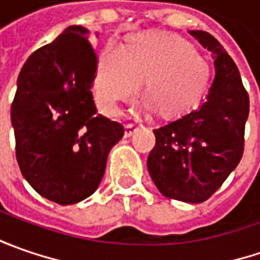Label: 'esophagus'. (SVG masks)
I'll return each mask as SVG.
<instances>
[{
    "label": "esophagus",
    "mask_w": 260,
    "mask_h": 260,
    "mask_svg": "<svg viewBox=\"0 0 260 260\" xmlns=\"http://www.w3.org/2000/svg\"><path fill=\"white\" fill-rule=\"evenodd\" d=\"M140 127L139 125H135V124H127L124 127V137H132V136L135 135L136 132L139 130Z\"/></svg>",
    "instance_id": "34e87169"
}]
</instances>
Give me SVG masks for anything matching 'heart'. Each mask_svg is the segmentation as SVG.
I'll return each instance as SVG.
<instances>
[{"label": "heart", "instance_id": "1", "mask_svg": "<svg viewBox=\"0 0 260 260\" xmlns=\"http://www.w3.org/2000/svg\"><path fill=\"white\" fill-rule=\"evenodd\" d=\"M211 79V68L188 40L168 31L125 37L123 52L105 46L98 56L94 88L100 107L114 114L143 82L145 105L162 117H178L200 103Z\"/></svg>", "mask_w": 260, "mask_h": 260}]
</instances>
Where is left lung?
Here are the masks:
<instances>
[{
	"instance_id": "8db88e82",
	"label": "left lung",
	"mask_w": 260,
	"mask_h": 260,
	"mask_svg": "<svg viewBox=\"0 0 260 260\" xmlns=\"http://www.w3.org/2000/svg\"><path fill=\"white\" fill-rule=\"evenodd\" d=\"M211 52L215 76L204 103L155 128L147 169L162 194L191 204L208 200L239 165L245 145L249 95L233 59L211 35L189 30Z\"/></svg>"
}]
</instances>
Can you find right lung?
Returning a JSON list of instances; mask_svg holds the SVG:
<instances>
[{"label":"right lung","mask_w":260,"mask_h":260,"mask_svg":"<svg viewBox=\"0 0 260 260\" xmlns=\"http://www.w3.org/2000/svg\"><path fill=\"white\" fill-rule=\"evenodd\" d=\"M89 30L69 25L25 60L11 105L15 156L36 192L60 205L95 192L123 125L96 114Z\"/></svg>","instance_id":"right-lung-1"}]
</instances>
